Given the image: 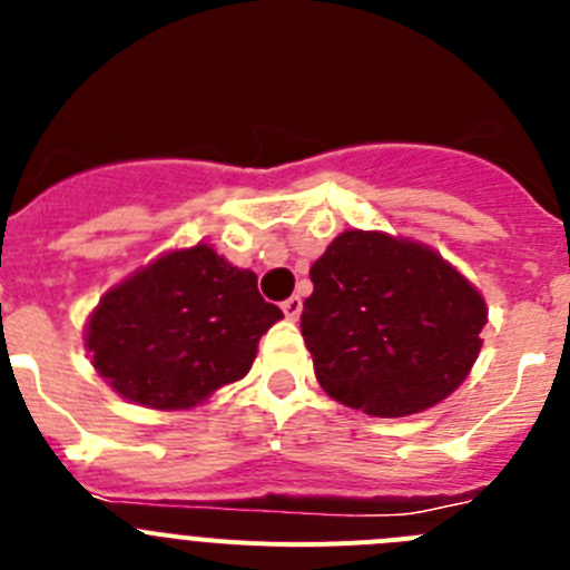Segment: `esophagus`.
<instances>
[{
  "instance_id": "obj_1",
  "label": "esophagus",
  "mask_w": 570,
  "mask_h": 570,
  "mask_svg": "<svg viewBox=\"0 0 570 570\" xmlns=\"http://www.w3.org/2000/svg\"><path fill=\"white\" fill-rule=\"evenodd\" d=\"M282 311H285V316H288V320H296V316L302 314V299L299 296H288V299L282 302Z\"/></svg>"
}]
</instances>
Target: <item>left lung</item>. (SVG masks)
I'll return each instance as SVG.
<instances>
[{"label": "left lung", "instance_id": "8db88e82", "mask_svg": "<svg viewBox=\"0 0 570 570\" xmlns=\"http://www.w3.org/2000/svg\"><path fill=\"white\" fill-rule=\"evenodd\" d=\"M311 282L299 328L316 380L342 405L420 414L460 387L480 354L485 302L416 242L345 230Z\"/></svg>", "mask_w": 570, "mask_h": 570}]
</instances>
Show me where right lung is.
Wrapping results in <instances>:
<instances>
[{
  "label": "right lung",
  "instance_id": "right-lung-1",
  "mask_svg": "<svg viewBox=\"0 0 570 570\" xmlns=\"http://www.w3.org/2000/svg\"><path fill=\"white\" fill-rule=\"evenodd\" d=\"M279 316L262 299L254 271L194 245L110 291L85 342L125 400L163 411L190 407L248 374L259 336Z\"/></svg>",
  "mask_w": 570,
  "mask_h": 570
}]
</instances>
